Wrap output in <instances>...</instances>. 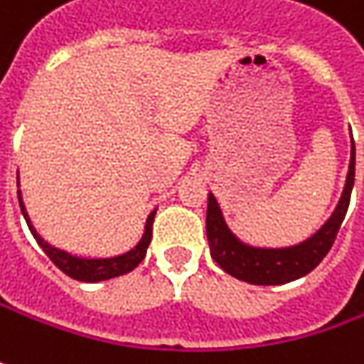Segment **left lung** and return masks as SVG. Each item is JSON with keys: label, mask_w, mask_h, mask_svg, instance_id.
I'll list each match as a JSON object with an SVG mask.
<instances>
[{"label": "left lung", "mask_w": 364, "mask_h": 364, "mask_svg": "<svg viewBox=\"0 0 364 364\" xmlns=\"http://www.w3.org/2000/svg\"><path fill=\"white\" fill-rule=\"evenodd\" d=\"M355 185V140L350 151V165L346 175V185L342 191L338 205L330 220L308 240L287 248H257L240 242L224 222L222 210L212 193L208 196V215L205 230L208 242L212 250V259L228 275L252 285H283L308 275L320 262L324 261L328 250L332 248L338 234L342 220L346 215L350 193Z\"/></svg>", "instance_id": "obj_1"}]
</instances>
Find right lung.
<instances>
[{
    "label": "right lung",
    "mask_w": 364,
    "mask_h": 364,
    "mask_svg": "<svg viewBox=\"0 0 364 364\" xmlns=\"http://www.w3.org/2000/svg\"><path fill=\"white\" fill-rule=\"evenodd\" d=\"M18 199H20V208H22V213H24L26 222H28V228L32 232V236L36 238V242L40 245V248L46 252V257L55 262L56 267H58L65 275H69L71 279L85 281V283H97V281H105V279H114V277L130 273V271L136 269L140 262L144 261V257H146V248L151 245L152 222H154V213H156V210L151 212V215H149L146 226H144V234H142L140 242H138L132 250H128V252H124V255H119V257H112V259H81V257H73V255L65 252V250H58L55 246L48 245L44 238H40L38 232L34 230L32 224H30V218H28V213H26L24 201H22V193H20V191H18Z\"/></svg>",
    "instance_id": "1"
}]
</instances>
